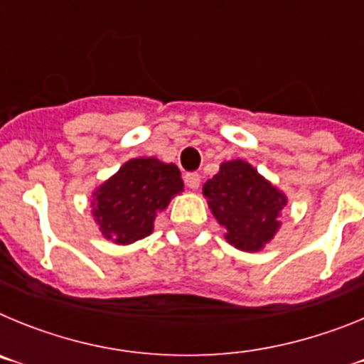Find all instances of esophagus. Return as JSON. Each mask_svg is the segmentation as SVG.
<instances>
[{
    "label": "esophagus",
    "instance_id": "obj_1",
    "mask_svg": "<svg viewBox=\"0 0 364 364\" xmlns=\"http://www.w3.org/2000/svg\"><path fill=\"white\" fill-rule=\"evenodd\" d=\"M186 180V186H188L189 189H198V186H200V175H197V173H188V175L184 176Z\"/></svg>",
    "mask_w": 364,
    "mask_h": 364
}]
</instances>
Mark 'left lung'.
Segmentation results:
<instances>
[{"label": "left lung", "instance_id": "8db88e82", "mask_svg": "<svg viewBox=\"0 0 364 364\" xmlns=\"http://www.w3.org/2000/svg\"><path fill=\"white\" fill-rule=\"evenodd\" d=\"M228 242L242 252H260L281 228L288 198L246 160L222 162L202 188Z\"/></svg>", "mask_w": 364, "mask_h": 364}]
</instances>
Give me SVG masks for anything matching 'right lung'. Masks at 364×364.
I'll use <instances>...</instances> for the list:
<instances>
[{
  "label": "right lung",
  "instance_id": "add662e5",
  "mask_svg": "<svg viewBox=\"0 0 364 364\" xmlns=\"http://www.w3.org/2000/svg\"><path fill=\"white\" fill-rule=\"evenodd\" d=\"M184 191L180 169L154 156L131 159L92 193V217L114 244H133L153 233L154 218Z\"/></svg>",
  "mask_w": 364,
  "mask_h": 364
}]
</instances>
